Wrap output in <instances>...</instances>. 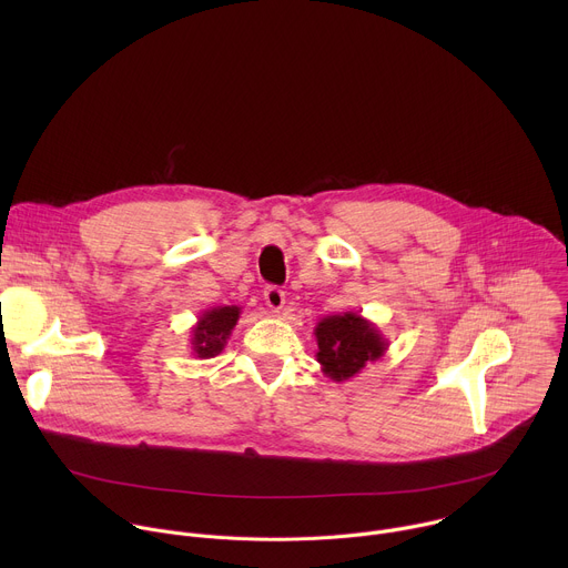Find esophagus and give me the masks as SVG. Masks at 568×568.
Masks as SVG:
<instances>
[{
	"label": "esophagus",
	"mask_w": 568,
	"mask_h": 568,
	"mask_svg": "<svg viewBox=\"0 0 568 568\" xmlns=\"http://www.w3.org/2000/svg\"><path fill=\"white\" fill-rule=\"evenodd\" d=\"M265 303H267V307H270V310L281 312V310H283V305H285V292H283L281 287H276V285L265 287Z\"/></svg>",
	"instance_id": "esophagus-1"
}]
</instances>
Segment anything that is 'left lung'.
Masks as SVG:
<instances>
[{"mask_svg":"<svg viewBox=\"0 0 568 568\" xmlns=\"http://www.w3.org/2000/svg\"><path fill=\"white\" fill-rule=\"evenodd\" d=\"M316 362L326 377L346 382L362 373L368 362H377L388 351L373 321L357 312H342L323 316L316 328Z\"/></svg>","mask_w":568,"mask_h":568,"instance_id":"obj_1","label":"left lung"}]
</instances>
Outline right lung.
Here are the masks:
<instances>
[{
    "label": "right lung",
    "instance_id": "1",
    "mask_svg": "<svg viewBox=\"0 0 568 568\" xmlns=\"http://www.w3.org/2000/svg\"><path fill=\"white\" fill-rule=\"evenodd\" d=\"M240 312L242 307L237 305H215L200 314L191 328V351L197 359H211L224 351Z\"/></svg>",
    "mask_w": 568,
    "mask_h": 568
}]
</instances>
